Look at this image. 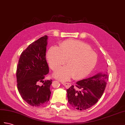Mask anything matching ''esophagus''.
<instances>
[{
	"instance_id": "1",
	"label": "esophagus",
	"mask_w": 125,
	"mask_h": 125,
	"mask_svg": "<svg viewBox=\"0 0 125 125\" xmlns=\"http://www.w3.org/2000/svg\"><path fill=\"white\" fill-rule=\"evenodd\" d=\"M62 84L63 85V86H64L66 88H69L71 86V83H66V82H62Z\"/></svg>"
}]
</instances>
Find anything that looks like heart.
<instances>
[{
  "label": "heart",
  "mask_w": 125,
  "mask_h": 125,
  "mask_svg": "<svg viewBox=\"0 0 125 125\" xmlns=\"http://www.w3.org/2000/svg\"><path fill=\"white\" fill-rule=\"evenodd\" d=\"M50 67L53 71L64 65L65 67L54 73L56 78L67 81L73 77L80 80L86 77L95 66L96 54L90 45L77 40L68 39L59 44V47H51L47 53Z\"/></svg>",
  "instance_id": "1"
}]
</instances>
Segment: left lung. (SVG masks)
Masks as SVG:
<instances>
[{
	"instance_id": "1",
	"label": "left lung",
	"mask_w": 125,
	"mask_h": 125,
	"mask_svg": "<svg viewBox=\"0 0 125 125\" xmlns=\"http://www.w3.org/2000/svg\"><path fill=\"white\" fill-rule=\"evenodd\" d=\"M109 76L107 73H98L76 82L67 90L68 102L73 108L84 110L91 108L101 98Z\"/></svg>"
}]
</instances>
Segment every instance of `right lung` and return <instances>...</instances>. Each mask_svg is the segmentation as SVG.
Wrapping results in <instances>:
<instances>
[{"label":"right lung","instance_id":"1","mask_svg":"<svg viewBox=\"0 0 125 125\" xmlns=\"http://www.w3.org/2000/svg\"><path fill=\"white\" fill-rule=\"evenodd\" d=\"M47 40L44 35L30 44L21 53L17 67L18 90L24 101L33 106L46 104L51 93L52 81H43L49 71L45 58Z\"/></svg>","mask_w":125,"mask_h":125}]
</instances>
